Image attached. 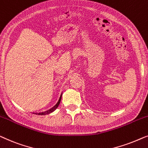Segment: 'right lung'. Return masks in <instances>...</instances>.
Segmentation results:
<instances>
[{
  "mask_svg": "<svg viewBox=\"0 0 148 148\" xmlns=\"http://www.w3.org/2000/svg\"><path fill=\"white\" fill-rule=\"evenodd\" d=\"M62 96V92L61 95H60V99H59V100H58V103H56V105L55 106H54V107H53L52 108H51V109H49L48 111H45V112H42V113H37V114H38V115H47V114H49V113H52V112H53L54 111H55V110H56V109H57L58 106H59V105H60V101H61Z\"/></svg>",
  "mask_w": 148,
  "mask_h": 148,
  "instance_id": "right-lung-1",
  "label": "right lung"
}]
</instances>
